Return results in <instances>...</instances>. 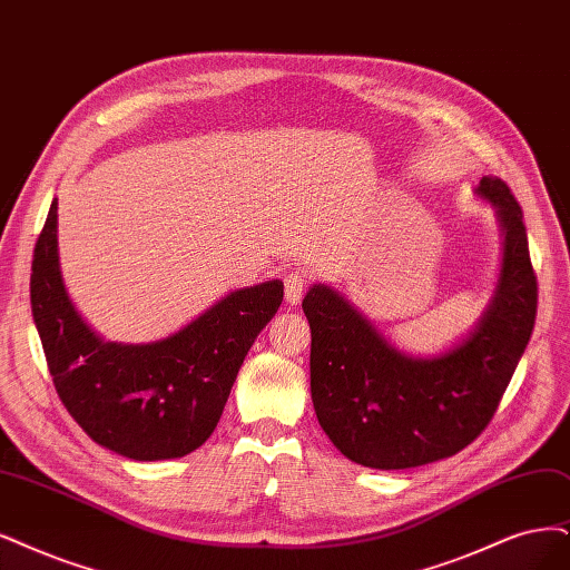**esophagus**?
I'll return each instance as SVG.
<instances>
[{
  "mask_svg": "<svg viewBox=\"0 0 570 570\" xmlns=\"http://www.w3.org/2000/svg\"><path fill=\"white\" fill-rule=\"evenodd\" d=\"M307 286V277L301 269H293L284 277V296L288 305H298Z\"/></svg>",
  "mask_w": 570,
  "mask_h": 570,
  "instance_id": "obj_1",
  "label": "esophagus"
}]
</instances>
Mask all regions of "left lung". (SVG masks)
I'll return each instance as SVG.
<instances>
[{"mask_svg":"<svg viewBox=\"0 0 570 570\" xmlns=\"http://www.w3.org/2000/svg\"><path fill=\"white\" fill-rule=\"evenodd\" d=\"M476 195L495 206L502 267L489 307L451 350L399 352L338 291L326 284L307 291L312 404L333 446L356 465L420 468L472 444L531 341L538 282L521 206L493 176L481 178Z\"/></svg>","mask_w":570,"mask_h":570,"instance_id":"1","label":"left lung"}]
</instances>
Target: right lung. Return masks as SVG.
Returning <instances> with one entry per match:
<instances>
[{"label":"right lung","instance_id":"obj_1","mask_svg":"<svg viewBox=\"0 0 570 570\" xmlns=\"http://www.w3.org/2000/svg\"><path fill=\"white\" fill-rule=\"evenodd\" d=\"M58 202L35 244L30 303L53 385L96 444L153 462L183 458L216 430L253 341L277 314L284 284L227 293L155 343H108L75 309L58 263Z\"/></svg>","mask_w":570,"mask_h":570}]
</instances>
